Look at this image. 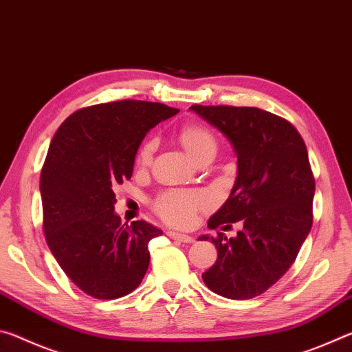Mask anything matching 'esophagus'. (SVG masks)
I'll use <instances>...</instances> for the list:
<instances>
[{"label": "esophagus", "mask_w": 352, "mask_h": 352, "mask_svg": "<svg viewBox=\"0 0 352 352\" xmlns=\"http://www.w3.org/2000/svg\"><path fill=\"white\" fill-rule=\"evenodd\" d=\"M168 236L170 237V239L180 241V242H184V243H190V242H194V237H192V236L177 233V231H168Z\"/></svg>", "instance_id": "1"}]
</instances>
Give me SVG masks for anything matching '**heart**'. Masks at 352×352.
<instances>
[{"mask_svg": "<svg viewBox=\"0 0 352 352\" xmlns=\"http://www.w3.org/2000/svg\"><path fill=\"white\" fill-rule=\"evenodd\" d=\"M180 141L186 148L189 157L195 160L206 151H216V140L212 133L199 124H188L180 132ZM157 140L151 138L142 142L136 162L141 166L151 163L153 157ZM210 204V195L204 190H188V189H170L160 194L155 199V211L162 216L166 222L177 226H188L194 222L195 214L201 206Z\"/></svg>", "mask_w": 352, "mask_h": 352, "instance_id": "heart-1", "label": "heart"}]
</instances>
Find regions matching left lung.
<instances>
[{
  "instance_id": "8db88e82",
  "label": "left lung",
  "mask_w": 352,
  "mask_h": 352,
  "mask_svg": "<svg viewBox=\"0 0 352 352\" xmlns=\"http://www.w3.org/2000/svg\"><path fill=\"white\" fill-rule=\"evenodd\" d=\"M190 110L222 132L237 157L234 186L208 226L225 230L242 223L230 239L220 231L200 237L217 248L216 264L201 278L214 294L250 300L290 269L312 228L315 180L307 148L289 121L256 107Z\"/></svg>"
}]
</instances>
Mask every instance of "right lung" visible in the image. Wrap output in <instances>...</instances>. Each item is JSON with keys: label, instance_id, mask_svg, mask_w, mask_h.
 <instances>
[{"label": "right lung", "instance_id": "right-lung-1", "mask_svg": "<svg viewBox=\"0 0 352 352\" xmlns=\"http://www.w3.org/2000/svg\"><path fill=\"white\" fill-rule=\"evenodd\" d=\"M178 113L160 102L116 100L74 111L54 135L40 175L47 247L87 295L116 300L144 278L157 226L115 214V189L130 180L141 141Z\"/></svg>", "mask_w": 352, "mask_h": 352}]
</instances>
